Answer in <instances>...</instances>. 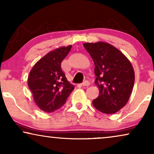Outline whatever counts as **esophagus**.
Listing matches in <instances>:
<instances>
[{
    "label": "esophagus",
    "instance_id": "obj_1",
    "mask_svg": "<svg viewBox=\"0 0 154 154\" xmlns=\"http://www.w3.org/2000/svg\"><path fill=\"white\" fill-rule=\"evenodd\" d=\"M81 85L83 86H86V87H88V86H89V85H90V82L88 81H84L83 83L81 84Z\"/></svg>",
    "mask_w": 154,
    "mask_h": 154
}]
</instances>
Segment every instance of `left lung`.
Instances as JSON below:
<instances>
[{
	"mask_svg": "<svg viewBox=\"0 0 154 154\" xmlns=\"http://www.w3.org/2000/svg\"><path fill=\"white\" fill-rule=\"evenodd\" d=\"M83 46L94 64V83L100 90L92 101L94 108L112 114L124 107L133 89L134 71L130 61L114 46L103 41L85 43Z\"/></svg>",
	"mask_w": 154,
	"mask_h": 154,
	"instance_id": "obj_1",
	"label": "left lung"
}]
</instances>
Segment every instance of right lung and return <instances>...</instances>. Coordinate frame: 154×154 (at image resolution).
Segmentation results:
<instances>
[{"label": "right lung", "mask_w": 154, "mask_h": 154, "mask_svg": "<svg viewBox=\"0 0 154 154\" xmlns=\"http://www.w3.org/2000/svg\"><path fill=\"white\" fill-rule=\"evenodd\" d=\"M71 47L62 46L49 52L35 63L29 73V88L35 104L45 112H54L62 106L74 89L61 69V63Z\"/></svg>", "instance_id": "obj_1"}]
</instances>
